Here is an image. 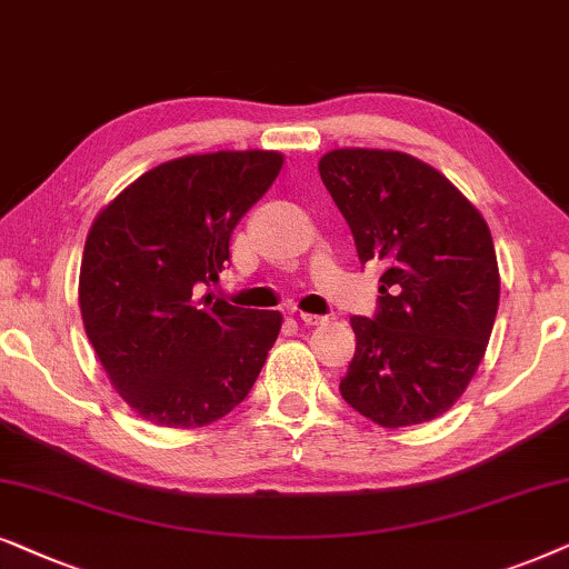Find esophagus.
Masks as SVG:
<instances>
[{
    "mask_svg": "<svg viewBox=\"0 0 569 569\" xmlns=\"http://www.w3.org/2000/svg\"><path fill=\"white\" fill-rule=\"evenodd\" d=\"M299 320L305 322V325H309V328H312V325H322V322H328V317H322V315H309V312H299Z\"/></svg>",
    "mask_w": 569,
    "mask_h": 569,
    "instance_id": "obj_1",
    "label": "esophagus"
}]
</instances>
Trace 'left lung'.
Here are the masks:
<instances>
[{
  "label": "left lung",
  "instance_id": "8db88e82",
  "mask_svg": "<svg viewBox=\"0 0 569 569\" xmlns=\"http://www.w3.org/2000/svg\"><path fill=\"white\" fill-rule=\"evenodd\" d=\"M320 177L361 264L382 268L377 312L351 317L340 396L388 429L437 419L463 396L495 328L489 226L442 173L398 150H330Z\"/></svg>",
  "mask_w": 569,
  "mask_h": 569
}]
</instances>
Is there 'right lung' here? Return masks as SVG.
<instances>
[{"instance_id":"obj_1","label":"right lung","mask_w":569,"mask_h":569,"mask_svg":"<svg viewBox=\"0 0 569 569\" xmlns=\"http://www.w3.org/2000/svg\"><path fill=\"white\" fill-rule=\"evenodd\" d=\"M280 166L272 150L184 156L142 173L98 213L80 268L82 325L142 419L206 427L252 390L283 317L233 307L208 286Z\"/></svg>"}]
</instances>
